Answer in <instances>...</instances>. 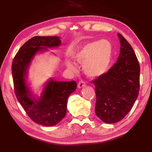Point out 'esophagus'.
Segmentation results:
<instances>
[{
    "mask_svg": "<svg viewBox=\"0 0 152 152\" xmlns=\"http://www.w3.org/2000/svg\"><path fill=\"white\" fill-rule=\"evenodd\" d=\"M85 86H86V83H85V82L83 80H80L78 83V87L79 88H82V87H84Z\"/></svg>",
    "mask_w": 152,
    "mask_h": 152,
    "instance_id": "1",
    "label": "esophagus"
}]
</instances>
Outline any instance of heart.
<instances>
[{
    "label": "heart",
    "mask_w": 152,
    "mask_h": 152,
    "mask_svg": "<svg viewBox=\"0 0 152 152\" xmlns=\"http://www.w3.org/2000/svg\"><path fill=\"white\" fill-rule=\"evenodd\" d=\"M113 56V45L107 40H98L86 43L74 53V60L83 64L84 72L91 78H97L106 74L110 69ZM66 65L73 71L76 68L71 61Z\"/></svg>",
    "instance_id": "b5f03b06"
}]
</instances>
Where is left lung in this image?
<instances>
[{"label": "left lung", "instance_id": "1", "mask_svg": "<svg viewBox=\"0 0 152 152\" xmlns=\"http://www.w3.org/2000/svg\"><path fill=\"white\" fill-rule=\"evenodd\" d=\"M119 58L107 72L91 82L96 96L95 113L106 123L123 119L130 111L140 91V66L132 45L118 33Z\"/></svg>", "mask_w": 152, "mask_h": 152}]
</instances>
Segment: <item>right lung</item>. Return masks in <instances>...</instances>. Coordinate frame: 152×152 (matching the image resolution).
<instances>
[{"label":"right lung","instance_id":"obj_1","mask_svg":"<svg viewBox=\"0 0 152 152\" xmlns=\"http://www.w3.org/2000/svg\"><path fill=\"white\" fill-rule=\"evenodd\" d=\"M60 44V37L57 36H35L24 43L12 60V79L18 101L31 119L43 126L55 125L66 116L67 99L75 91L77 84L74 80L59 82L51 78L42 96L36 99L28 88L25 77L31 61L38 51Z\"/></svg>","mask_w":152,"mask_h":152}]
</instances>
